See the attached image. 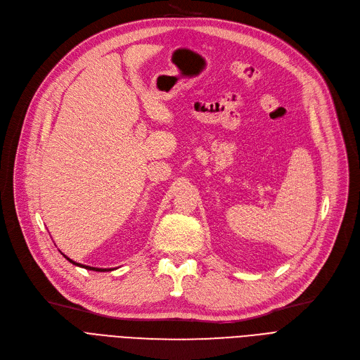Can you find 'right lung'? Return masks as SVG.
Here are the masks:
<instances>
[{"label":"right lung","instance_id":"right-lung-1","mask_svg":"<svg viewBox=\"0 0 360 360\" xmlns=\"http://www.w3.org/2000/svg\"><path fill=\"white\" fill-rule=\"evenodd\" d=\"M63 254V252H61ZM64 255V254H63ZM65 257V255H64ZM71 264H74V266H79V267H83V269H86V270H93V271H110V269H96V267H89V266H83V264H79V262H75V261H72V259H70L68 257H65Z\"/></svg>","mask_w":360,"mask_h":360}]
</instances>
